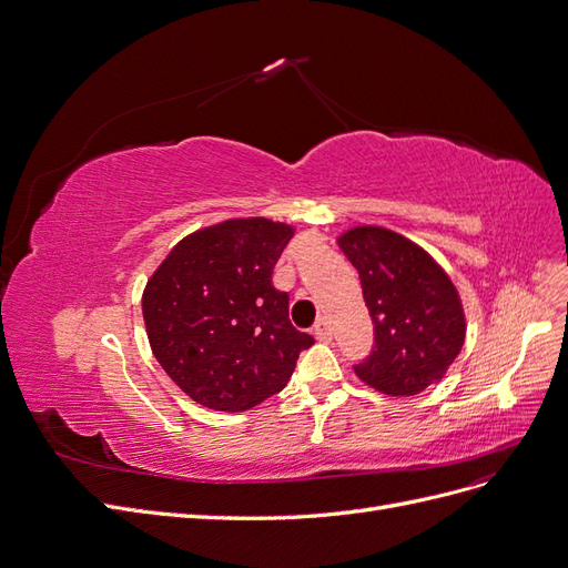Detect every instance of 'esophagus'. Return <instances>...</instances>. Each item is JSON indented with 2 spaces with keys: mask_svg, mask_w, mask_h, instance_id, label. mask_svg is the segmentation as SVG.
I'll use <instances>...</instances> for the list:
<instances>
[{
  "mask_svg": "<svg viewBox=\"0 0 568 568\" xmlns=\"http://www.w3.org/2000/svg\"><path fill=\"white\" fill-rule=\"evenodd\" d=\"M313 334H316L318 342H329L332 339V327H329V323L325 318H321L318 325L313 327Z\"/></svg>",
  "mask_w": 568,
  "mask_h": 568,
  "instance_id": "34e87169",
  "label": "esophagus"
}]
</instances>
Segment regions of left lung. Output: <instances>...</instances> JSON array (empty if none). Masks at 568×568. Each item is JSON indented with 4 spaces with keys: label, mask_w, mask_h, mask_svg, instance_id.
<instances>
[{
    "label": "left lung",
    "mask_w": 568,
    "mask_h": 568,
    "mask_svg": "<svg viewBox=\"0 0 568 568\" xmlns=\"http://www.w3.org/2000/svg\"><path fill=\"white\" fill-rule=\"evenodd\" d=\"M339 247L358 268L374 323V348L355 374L386 395H416L443 379L466 339L464 306L443 266L382 226H355Z\"/></svg>",
    "instance_id": "8db88e82"
}]
</instances>
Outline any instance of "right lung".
<instances>
[{
    "instance_id": "right-lung-1",
    "label": "right lung",
    "mask_w": 568,
    "mask_h": 568,
    "mask_svg": "<svg viewBox=\"0 0 568 568\" xmlns=\"http://www.w3.org/2000/svg\"><path fill=\"white\" fill-rule=\"evenodd\" d=\"M295 229L226 220L182 239L146 281L142 316L165 374L194 403L245 412L285 388L313 337L271 273Z\"/></svg>"
}]
</instances>
